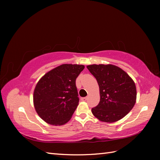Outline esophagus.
<instances>
[{"label": "esophagus", "mask_w": 160, "mask_h": 160, "mask_svg": "<svg viewBox=\"0 0 160 160\" xmlns=\"http://www.w3.org/2000/svg\"><path fill=\"white\" fill-rule=\"evenodd\" d=\"M81 101H87V99H88V98H81Z\"/></svg>", "instance_id": "obj_1"}]
</instances>
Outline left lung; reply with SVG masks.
<instances>
[{
  "instance_id": "1",
  "label": "left lung",
  "mask_w": 160,
  "mask_h": 160,
  "mask_svg": "<svg viewBox=\"0 0 160 160\" xmlns=\"http://www.w3.org/2000/svg\"><path fill=\"white\" fill-rule=\"evenodd\" d=\"M98 81L100 101L91 112L101 122L113 123L124 118L136 102L133 80L119 67L111 64L87 66Z\"/></svg>"
}]
</instances>
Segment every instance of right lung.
<instances>
[{
	"mask_svg": "<svg viewBox=\"0 0 160 160\" xmlns=\"http://www.w3.org/2000/svg\"><path fill=\"white\" fill-rule=\"evenodd\" d=\"M83 65L62 64L47 72L37 83L33 104L38 116L50 125H62L71 119L79 105L75 85Z\"/></svg>",
	"mask_w": 160,
	"mask_h": 160,
	"instance_id": "right-lung-1",
	"label": "right lung"
}]
</instances>
